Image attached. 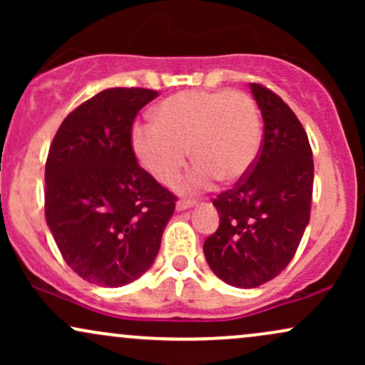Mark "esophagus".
Listing matches in <instances>:
<instances>
[{"mask_svg":"<svg viewBox=\"0 0 365 365\" xmlns=\"http://www.w3.org/2000/svg\"><path fill=\"white\" fill-rule=\"evenodd\" d=\"M192 206H194V202H190V200H178L177 211H185V209H190Z\"/></svg>","mask_w":365,"mask_h":365,"instance_id":"1","label":"esophagus"}]
</instances>
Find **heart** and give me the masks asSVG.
<instances>
[{
	"label": "heart",
	"instance_id": "b5f03b06",
	"mask_svg": "<svg viewBox=\"0 0 365 365\" xmlns=\"http://www.w3.org/2000/svg\"><path fill=\"white\" fill-rule=\"evenodd\" d=\"M156 123L132 128V148L154 180L170 185L185 166V190H200L215 180L237 183L257 161L262 142L257 104L244 92L188 91L165 99L154 110Z\"/></svg>",
	"mask_w": 365,
	"mask_h": 365
}]
</instances>
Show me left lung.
Wrapping results in <instances>:
<instances>
[{"mask_svg": "<svg viewBox=\"0 0 365 365\" xmlns=\"http://www.w3.org/2000/svg\"><path fill=\"white\" fill-rule=\"evenodd\" d=\"M264 121L254 168L212 200L220 226L204 242L211 271L237 288L261 287L297 252L309 225L314 163L307 133L279 96L250 83Z\"/></svg>", "mask_w": 365, "mask_h": 365, "instance_id": "1", "label": "left lung"}]
</instances>
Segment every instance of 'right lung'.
I'll return each instance as SVG.
<instances>
[{"mask_svg": "<svg viewBox=\"0 0 365 365\" xmlns=\"http://www.w3.org/2000/svg\"><path fill=\"white\" fill-rule=\"evenodd\" d=\"M156 91L106 89L70 113L46 161V223L89 283L123 287L153 266L175 195L137 165L132 123Z\"/></svg>", "mask_w": 365, "mask_h": 365, "instance_id": "add662e5", "label": "right lung"}]
</instances>
